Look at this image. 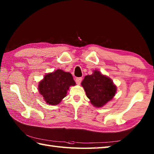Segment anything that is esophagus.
Returning <instances> with one entry per match:
<instances>
[{"instance_id": "esophagus-1", "label": "esophagus", "mask_w": 154, "mask_h": 154, "mask_svg": "<svg viewBox=\"0 0 154 154\" xmlns=\"http://www.w3.org/2000/svg\"><path fill=\"white\" fill-rule=\"evenodd\" d=\"M81 81H82V77H77L75 79V82L77 85H80Z\"/></svg>"}]
</instances>
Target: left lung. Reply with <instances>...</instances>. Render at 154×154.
<instances>
[{"label": "left lung", "mask_w": 154, "mask_h": 154, "mask_svg": "<svg viewBox=\"0 0 154 154\" xmlns=\"http://www.w3.org/2000/svg\"><path fill=\"white\" fill-rule=\"evenodd\" d=\"M81 85L91 104L95 107L103 106L112 100L116 92V86L113 81L97 70L85 77Z\"/></svg>", "instance_id": "obj_1"}]
</instances>
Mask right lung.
I'll list each match as a JSON object with an SVG mask.
<instances>
[{"label":"right lung","instance_id":"add662e5","mask_svg":"<svg viewBox=\"0 0 154 154\" xmlns=\"http://www.w3.org/2000/svg\"><path fill=\"white\" fill-rule=\"evenodd\" d=\"M76 85L72 75L62 69L46 74L40 81L38 91L48 104L57 105L66 97L69 87Z\"/></svg>","mask_w":154,"mask_h":154}]
</instances>
